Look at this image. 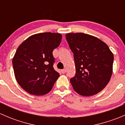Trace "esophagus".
I'll return each instance as SVG.
<instances>
[{
	"instance_id": "1",
	"label": "esophagus",
	"mask_w": 125,
	"mask_h": 125,
	"mask_svg": "<svg viewBox=\"0 0 125 125\" xmlns=\"http://www.w3.org/2000/svg\"><path fill=\"white\" fill-rule=\"evenodd\" d=\"M61 72H62V73H63V74H65V73L66 72V69H64V70H62Z\"/></svg>"
}]
</instances>
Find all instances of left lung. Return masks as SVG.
Wrapping results in <instances>:
<instances>
[{
  "label": "left lung",
  "mask_w": 125,
  "mask_h": 125,
  "mask_svg": "<svg viewBox=\"0 0 125 125\" xmlns=\"http://www.w3.org/2000/svg\"><path fill=\"white\" fill-rule=\"evenodd\" d=\"M66 38L75 65V75L70 80L73 89L82 96L97 94L111 77L113 53L105 43L88 34L68 33Z\"/></svg>",
  "instance_id": "obj_1"
}]
</instances>
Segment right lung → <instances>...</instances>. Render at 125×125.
<instances>
[{"instance_id":"right-lung-1","label":"right lung","mask_w":125,"mask_h":125,"mask_svg":"<svg viewBox=\"0 0 125 125\" xmlns=\"http://www.w3.org/2000/svg\"><path fill=\"white\" fill-rule=\"evenodd\" d=\"M62 38L60 33L36 34L24 40L17 48L12 59L15 77L29 94H48L60 76L53 68L52 51L59 46Z\"/></svg>"}]
</instances>
